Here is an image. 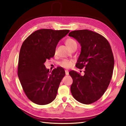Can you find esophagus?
Listing matches in <instances>:
<instances>
[{"instance_id":"34e87169","label":"esophagus","mask_w":126,"mask_h":126,"mask_svg":"<svg viewBox=\"0 0 126 126\" xmlns=\"http://www.w3.org/2000/svg\"><path fill=\"white\" fill-rule=\"evenodd\" d=\"M65 71L66 75H69V71H68V70H66Z\"/></svg>"}]
</instances>
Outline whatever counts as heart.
<instances>
[{
	"mask_svg": "<svg viewBox=\"0 0 126 126\" xmlns=\"http://www.w3.org/2000/svg\"><path fill=\"white\" fill-rule=\"evenodd\" d=\"M65 44L66 45V46H67V47L70 50H71L72 48L74 47L77 46V42L75 40L70 38L66 39ZM60 64L64 68H69L72 65V64H73V62H72L71 61L64 60L61 62Z\"/></svg>",
	"mask_w": 126,
	"mask_h": 126,
	"instance_id": "1",
	"label": "heart"
}]
</instances>
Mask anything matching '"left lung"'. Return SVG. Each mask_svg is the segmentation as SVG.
Masks as SVG:
<instances>
[{
  "label": "left lung",
  "mask_w": 126,
  "mask_h": 126,
  "mask_svg": "<svg viewBox=\"0 0 126 126\" xmlns=\"http://www.w3.org/2000/svg\"><path fill=\"white\" fill-rule=\"evenodd\" d=\"M69 36L81 47L76 66L85 69L83 76L74 70L69 72L73 80L71 93L80 103H93L102 97L110 83L114 65L111 48L103 36L90 30L73 31Z\"/></svg>",
  "instance_id": "1"
}]
</instances>
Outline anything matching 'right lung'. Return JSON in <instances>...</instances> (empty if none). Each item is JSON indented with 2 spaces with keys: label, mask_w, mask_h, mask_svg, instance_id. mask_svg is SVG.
I'll return each mask as SVG.
<instances>
[{
  "label": "right lung",
  "mask_w": 126,
  "mask_h": 126,
  "mask_svg": "<svg viewBox=\"0 0 126 126\" xmlns=\"http://www.w3.org/2000/svg\"><path fill=\"white\" fill-rule=\"evenodd\" d=\"M69 31L41 29L31 33L23 43L19 55L18 76L26 96L34 103L45 105L56 97L65 71L57 67L50 73L44 63L54 56L58 43Z\"/></svg>",
  "instance_id": "1"
}]
</instances>
